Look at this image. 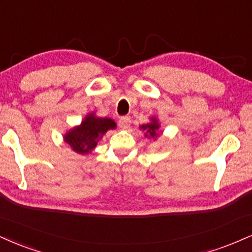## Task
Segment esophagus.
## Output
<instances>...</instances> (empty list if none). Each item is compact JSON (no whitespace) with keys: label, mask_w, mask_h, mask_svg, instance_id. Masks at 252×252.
<instances>
[{"label":"esophagus","mask_w":252,"mask_h":252,"mask_svg":"<svg viewBox=\"0 0 252 252\" xmlns=\"http://www.w3.org/2000/svg\"><path fill=\"white\" fill-rule=\"evenodd\" d=\"M130 117H121L120 121H118V126H120L121 129H128L130 128Z\"/></svg>","instance_id":"1"}]
</instances>
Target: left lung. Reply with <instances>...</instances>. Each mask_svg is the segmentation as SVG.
<instances>
[{"label": "left lung", "instance_id": "8db88e82", "mask_svg": "<svg viewBox=\"0 0 252 252\" xmlns=\"http://www.w3.org/2000/svg\"><path fill=\"white\" fill-rule=\"evenodd\" d=\"M159 128H160V124L158 122V118L155 116L150 117L149 123L139 126V130H143L145 137L153 138V139H156L159 136Z\"/></svg>", "mask_w": 252, "mask_h": 252}]
</instances>
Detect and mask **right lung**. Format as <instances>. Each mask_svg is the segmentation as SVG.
<instances>
[{
    "label": "right lung",
    "mask_w": 252,
    "mask_h": 252,
    "mask_svg": "<svg viewBox=\"0 0 252 252\" xmlns=\"http://www.w3.org/2000/svg\"><path fill=\"white\" fill-rule=\"evenodd\" d=\"M117 124L108 117L97 116L95 111L87 114L81 124L65 132L63 139L72 151L80 155H88L95 149L108 130L116 129Z\"/></svg>",
    "instance_id": "right-lung-1"
}]
</instances>
